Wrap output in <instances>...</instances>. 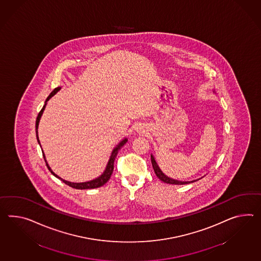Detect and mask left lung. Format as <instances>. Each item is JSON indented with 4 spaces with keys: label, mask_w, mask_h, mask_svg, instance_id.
<instances>
[{
    "label": "left lung",
    "mask_w": 261,
    "mask_h": 261,
    "mask_svg": "<svg viewBox=\"0 0 261 261\" xmlns=\"http://www.w3.org/2000/svg\"><path fill=\"white\" fill-rule=\"evenodd\" d=\"M214 92V91H213ZM151 161H152V165H153V171H154V173H155V175L158 176V177L162 181V182H164V183H167V184H172V185H187L190 184V183H193V182H196L198 181L199 179H201V178H199V179H196V180H192V181H180V180H176V179H172V178L169 177V176H167L164 172H162L161 170H160V168H159V164H158V162L155 161V159H154V156L153 155V153L151 154Z\"/></svg>",
    "instance_id": "left-lung-1"
}]
</instances>
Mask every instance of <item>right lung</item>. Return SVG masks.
Instances as JSON below:
<instances>
[{"label": "right lung", "mask_w": 261, "mask_h": 261, "mask_svg": "<svg viewBox=\"0 0 261 261\" xmlns=\"http://www.w3.org/2000/svg\"><path fill=\"white\" fill-rule=\"evenodd\" d=\"M60 89H61V87H58V88L54 89V90L51 91V94L48 96V98L46 99L43 108H42V109L40 110V112L38 113V117H37V121H36V134H37V140H38L39 146H41V145H40V141H39V139H38V124H39V121H40V118H41V116L43 114V111H44L45 108H46L47 102H48V101L51 99V97L55 95L56 93H58V91H59ZM127 140H128L126 138H124L123 140H121V141H120V142H119V143H118V144L113 148V150H112V152H111V154H110L109 160H108V164H107V167H106L105 171H103V172H102V174H101L100 176L96 177L95 179H92V180H90V181L81 182V183H73V182H70V181L64 180V179H62L60 176H58V174H56L55 172H53L51 167H50L49 164H48V162H47V160H46V158H45L44 152H43V150H42V149H41V151H42V153H43V158H44L45 162H46V166L48 167L49 171L51 172V174H53V175H55L56 177L58 178V179H60V180H61L62 182H64L65 184L70 186V187L73 188V189H76V190H88V189H96V188L102 187V186L106 184V183L108 182V180L110 179V176H111V174H112V172H113V170H114L115 159H116L117 154L119 153V151L121 150V147L123 146V145L127 142Z\"/></svg>", "instance_id": "obj_1"}]
</instances>
